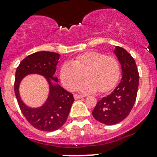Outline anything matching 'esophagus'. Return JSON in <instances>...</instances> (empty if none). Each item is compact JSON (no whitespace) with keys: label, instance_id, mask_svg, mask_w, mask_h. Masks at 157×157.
<instances>
[{"label":"esophagus","instance_id":"obj_1","mask_svg":"<svg viewBox=\"0 0 157 157\" xmlns=\"http://www.w3.org/2000/svg\"><path fill=\"white\" fill-rule=\"evenodd\" d=\"M74 99H75V100H78V99L83 97V95H79V94H74Z\"/></svg>","mask_w":157,"mask_h":157}]
</instances>
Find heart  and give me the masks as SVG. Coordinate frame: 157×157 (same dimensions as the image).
Here are the masks:
<instances>
[{
	"label": "heart",
	"instance_id": "b5f03b06",
	"mask_svg": "<svg viewBox=\"0 0 157 157\" xmlns=\"http://www.w3.org/2000/svg\"><path fill=\"white\" fill-rule=\"evenodd\" d=\"M77 90L82 93L106 92L112 89L120 77V64L115 57L90 51L77 56L72 62H66L60 68V77L63 86L74 90L83 78Z\"/></svg>",
	"mask_w": 157,
	"mask_h": 157
}]
</instances>
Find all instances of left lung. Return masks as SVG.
Segmentation results:
<instances>
[{
  "instance_id": "obj_1",
  "label": "left lung",
  "mask_w": 157,
  "mask_h": 157,
  "mask_svg": "<svg viewBox=\"0 0 157 157\" xmlns=\"http://www.w3.org/2000/svg\"><path fill=\"white\" fill-rule=\"evenodd\" d=\"M114 53L122 68L121 81L110 94L97 102L92 112L97 121L106 125L118 124L129 115L139 86V73L134 59L121 47H116Z\"/></svg>"
}]
</instances>
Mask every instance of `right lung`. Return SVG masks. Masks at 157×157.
<instances>
[{"instance_id":"add662e5","label":"right lung","mask_w":157,"mask_h":157,"mask_svg":"<svg viewBox=\"0 0 157 157\" xmlns=\"http://www.w3.org/2000/svg\"><path fill=\"white\" fill-rule=\"evenodd\" d=\"M60 54L50 51H39L26 57L20 63L15 74L14 93L23 115L34 128L51 132L58 130L66 122L74 99L72 94L57 83L54 77ZM36 73L48 80L50 92L48 100L40 108H31L21 100L19 94V83L25 75ZM52 79L56 82L55 85Z\"/></svg>"}]
</instances>
